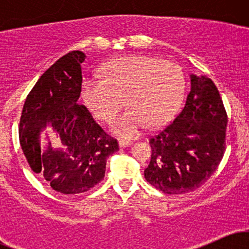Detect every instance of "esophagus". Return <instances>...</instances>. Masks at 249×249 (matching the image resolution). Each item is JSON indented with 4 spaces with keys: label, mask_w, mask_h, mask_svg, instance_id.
Instances as JSON below:
<instances>
[{
    "label": "esophagus",
    "mask_w": 249,
    "mask_h": 249,
    "mask_svg": "<svg viewBox=\"0 0 249 249\" xmlns=\"http://www.w3.org/2000/svg\"><path fill=\"white\" fill-rule=\"evenodd\" d=\"M118 145H119V147H128V146H131V142H126V141H119L118 142Z\"/></svg>",
    "instance_id": "obj_1"
}]
</instances>
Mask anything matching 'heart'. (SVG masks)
<instances>
[{
  "label": "heart",
  "instance_id": "b5f03b06",
  "mask_svg": "<svg viewBox=\"0 0 249 249\" xmlns=\"http://www.w3.org/2000/svg\"><path fill=\"white\" fill-rule=\"evenodd\" d=\"M101 78L83 79L81 97L90 113L110 121L122 107L108 130L121 139H133L145 127H158L177 112L185 91L181 68L150 56H123L105 63Z\"/></svg>",
  "mask_w": 249,
  "mask_h": 249
}]
</instances>
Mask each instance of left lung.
Listing matches in <instances>:
<instances>
[{"instance_id":"1","label":"left lung","mask_w":249,"mask_h":249,"mask_svg":"<svg viewBox=\"0 0 249 249\" xmlns=\"http://www.w3.org/2000/svg\"><path fill=\"white\" fill-rule=\"evenodd\" d=\"M191 89L176 119L150 139L145 179L167 194L194 191L215 172L225 153L227 115L215 84L191 73Z\"/></svg>"}]
</instances>
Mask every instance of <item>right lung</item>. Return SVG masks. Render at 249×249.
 Here are the masks:
<instances>
[{"label":"right lung","instance_id":"right-lung-1","mask_svg":"<svg viewBox=\"0 0 249 249\" xmlns=\"http://www.w3.org/2000/svg\"><path fill=\"white\" fill-rule=\"evenodd\" d=\"M87 56L76 50L67 53L39 77L28 95L19 121V144L34 172L53 190L78 194L104 178L107 159L118 151V142L79 105L82 67ZM49 127L63 148H53L46 133Z\"/></svg>","mask_w":249,"mask_h":249}]
</instances>
